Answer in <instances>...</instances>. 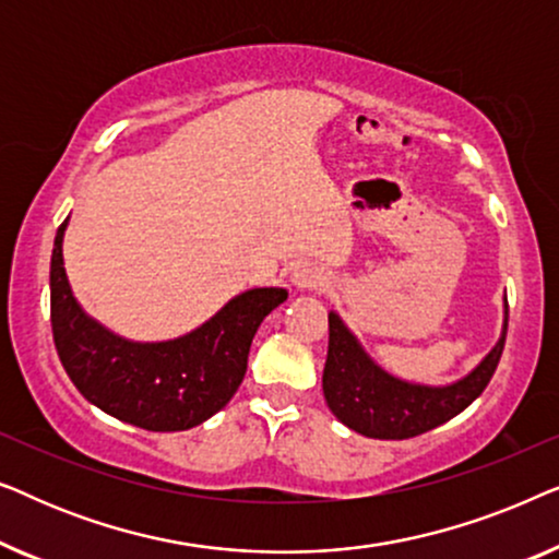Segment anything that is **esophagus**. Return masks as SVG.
Listing matches in <instances>:
<instances>
[{
    "instance_id": "1",
    "label": "esophagus",
    "mask_w": 559,
    "mask_h": 559,
    "mask_svg": "<svg viewBox=\"0 0 559 559\" xmlns=\"http://www.w3.org/2000/svg\"><path fill=\"white\" fill-rule=\"evenodd\" d=\"M289 282H293V287L302 289V293H305V289H318L320 285H323L325 274L318 264L302 262V264L295 266L293 274H289Z\"/></svg>"
}]
</instances>
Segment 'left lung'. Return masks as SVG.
<instances>
[{
    "mask_svg": "<svg viewBox=\"0 0 559 559\" xmlns=\"http://www.w3.org/2000/svg\"><path fill=\"white\" fill-rule=\"evenodd\" d=\"M509 305L503 297V323L496 346L450 384H419L396 377L361 346L338 312H328V358L323 369L325 404L343 425L377 440H404L448 423L473 404L491 381L507 341Z\"/></svg>",
    "mask_w": 559,
    "mask_h": 559,
    "instance_id": "8db88e82",
    "label": "left lung"
}]
</instances>
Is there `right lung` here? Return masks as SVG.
Masks as SVG:
<instances>
[{
    "label": "right lung",
    "instance_id": "right-lung-1",
    "mask_svg": "<svg viewBox=\"0 0 559 559\" xmlns=\"http://www.w3.org/2000/svg\"><path fill=\"white\" fill-rule=\"evenodd\" d=\"M68 218L50 259V323L60 364L91 404L121 423L178 432L224 409L247 373L257 328L287 300L282 287H251L205 323L167 341H132L75 300L63 262Z\"/></svg>",
    "mask_w": 559,
    "mask_h": 559
}]
</instances>
